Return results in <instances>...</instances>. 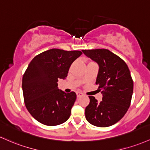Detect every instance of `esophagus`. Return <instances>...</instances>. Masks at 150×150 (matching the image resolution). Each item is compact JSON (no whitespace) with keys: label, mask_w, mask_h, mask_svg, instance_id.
I'll list each match as a JSON object with an SVG mask.
<instances>
[{"label":"esophagus","mask_w":150,"mask_h":150,"mask_svg":"<svg viewBox=\"0 0 150 150\" xmlns=\"http://www.w3.org/2000/svg\"><path fill=\"white\" fill-rule=\"evenodd\" d=\"M82 95H83V93H80V92H78V93H77V97H78V98H80Z\"/></svg>","instance_id":"esophagus-1"}]
</instances>
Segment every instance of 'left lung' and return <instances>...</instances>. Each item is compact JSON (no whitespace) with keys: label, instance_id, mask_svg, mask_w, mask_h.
<instances>
[{"label":"left lung","instance_id":"obj_1","mask_svg":"<svg viewBox=\"0 0 150 150\" xmlns=\"http://www.w3.org/2000/svg\"><path fill=\"white\" fill-rule=\"evenodd\" d=\"M83 53L98 62L100 69L96 85L103 94L98 102L89 96L90 104L85 108V117L93 125L106 127L120 121L130 106L133 80L125 62L107 49L83 50Z\"/></svg>","mask_w":150,"mask_h":150}]
</instances>
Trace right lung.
<instances>
[{"mask_svg": "<svg viewBox=\"0 0 150 150\" xmlns=\"http://www.w3.org/2000/svg\"><path fill=\"white\" fill-rule=\"evenodd\" d=\"M82 53L53 48L36 55L30 62L23 76V93L26 108L39 122L55 126L70 117L76 93L60 90L57 83L66 78L71 64Z\"/></svg>", "mask_w": 150, "mask_h": 150, "instance_id": "right-lung-1", "label": "right lung"}]
</instances>
